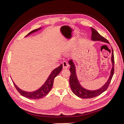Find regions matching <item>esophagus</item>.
I'll return each instance as SVG.
<instances>
[{"instance_id": "34e87169", "label": "esophagus", "mask_w": 124, "mask_h": 124, "mask_svg": "<svg viewBox=\"0 0 124 124\" xmlns=\"http://www.w3.org/2000/svg\"><path fill=\"white\" fill-rule=\"evenodd\" d=\"M62 65H63V68L64 69L67 68L68 67V64L66 61H63L62 63Z\"/></svg>"}]
</instances>
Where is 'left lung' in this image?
I'll return each mask as SVG.
<instances>
[{"mask_svg": "<svg viewBox=\"0 0 124 124\" xmlns=\"http://www.w3.org/2000/svg\"><path fill=\"white\" fill-rule=\"evenodd\" d=\"M92 30V40L93 41H101L103 42H106L109 43L107 39L101 36L99 33L97 32L95 29L93 28H91ZM112 62L113 63V68L111 70V73L109 76L108 80L107 82V83L104 85L101 88L94 91H90L88 90L85 89L83 88L80 85L77 80L74 65L72 60L69 61V63L71 65V67L70 68V76L69 79V83L72 92L77 96H78L82 99H89L92 98L95 96H98L101 94L102 93L107 89L108 88L109 84L111 81L112 77L113 76L114 73V52L112 50Z\"/></svg>", "mask_w": 124, "mask_h": 124, "instance_id": "8db88e82", "label": "left lung"}]
</instances>
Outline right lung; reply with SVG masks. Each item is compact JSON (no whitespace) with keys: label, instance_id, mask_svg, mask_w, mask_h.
Listing matches in <instances>:
<instances>
[{"label":"right lung","instance_id":"1","mask_svg":"<svg viewBox=\"0 0 124 124\" xmlns=\"http://www.w3.org/2000/svg\"><path fill=\"white\" fill-rule=\"evenodd\" d=\"M40 29L41 28H39L31 31L26 36L30 35L31 33H33V32L37 31L39 30H40ZM62 69V64H61L59 66L56 68L53 71H52V72L50 75L48 79L46 81V82L45 83L44 85L40 89L37 90V91L34 92L28 93L26 92H24V91H23L22 90L18 88L17 86L14 83V82H13V83H14V85L16 88V90L18 91V92L24 97H25L28 99H32V100H38L40 99H42L45 96L47 95L50 91L51 90L52 87L53 85L54 79L55 78V77H56L59 74V73L61 72Z\"/></svg>","mask_w":124,"mask_h":124}]
</instances>
